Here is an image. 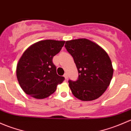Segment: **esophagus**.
I'll return each instance as SVG.
<instances>
[{"label": "esophagus", "instance_id": "esophagus-1", "mask_svg": "<svg viewBox=\"0 0 131 131\" xmlns=\"http://www.w3.org/2000/svg\"><path fill=\"white\" fill-rule=\"evenodd\" d=\"M64 78H65V79H66V80H67V78H68V76H67V73L64 74Z\"/></svg>", "mask_w": 131, "mask_h": 131}]
</instances>
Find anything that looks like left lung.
I'll list each match as a JSON object with an SVG mask.
<instances>
[{"instance_id": "1", "label": "left lung", "mask_w": 131, "mask_h": 131, "mask_svg": "<svg viewBox=\"0 0 131 131\" xmlns=\"http://www.w3.org/2000/svg\"><path fill=\"white\" fill-rule=\"evenodd\" d=\"M65 47L73 57L79 73L78 80L69 81L72 94L82 101L99 98L110 85L114 73L107 53L86 38L66 41Z\"/></svg>"}]
</instances>
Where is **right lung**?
<instances>
[{
	"instance_id": "obj_1",
	"label": "right lung",
	"mask_w": 131,
	"mask_h": 131,
	"mask_svg": "<svg viewBox=\"0 0 131 131\" xmlns=\"http://www.w3.org/2000/svg\"><path fill=\"white\" fill-rule=\"evenodd\" d=\"M65 41L46 40L36 42L23 53L16 67L20 86L27 95L43 99L56 91L57 86L65 79L57 74L52 59Z\"/></svg>"
}]
</instances>
